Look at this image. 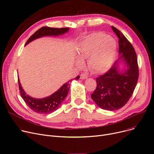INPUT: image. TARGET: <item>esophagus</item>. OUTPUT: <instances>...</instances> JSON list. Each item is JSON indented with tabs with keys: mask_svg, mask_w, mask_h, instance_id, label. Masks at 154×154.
Returning <instances> with one entry per match:
<instances>
[{
	"mask_svg": "<svg viewBox=\"0 0 154 154\" xmlns=\"http://www.w3.org/2000/svg\"><path fill=\"white\" fill-rule=\"evenodd\" d=\"M80 79H81L82 80L86 79H87V75L85 74H84V73H82V74H80Z\"/></svg>",
	"mask_w": 154,
	"mask_h": 154,
	"instance_id": "esophagus-1",
	"label": "esophagus"
}]
</instances>
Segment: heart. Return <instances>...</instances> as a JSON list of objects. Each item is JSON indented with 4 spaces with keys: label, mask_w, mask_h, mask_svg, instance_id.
I'll return each instance as SVG.
<instances>
[{
    "label": "heart",
    "mask_w": 154,
    "mask_h": 154,
    "mask_svg": "<svg viewBox=\"0 0 154 154\" xmlns=\"http://www.w3.org/2000/svg\"><path fill=\"white\" fill-rule=\"evenodd\" d=\"M117 45L111 37L103 33H94L85 37L77 50V56L79 60L77 66L81 67V61L87 59V66L95 73L107 71L115 59Z\"/></svg>",
    "instance_id": "1"
}]
</instances>
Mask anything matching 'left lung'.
Here are the masks:
<instances>
[{
  "mask_svg": "<svg viewBox=\"0 0 154 154\" xmlns=\"http://www.w3.org/2000/svg\"><path fill=\"white\" fill-rule=\"evenodd\" d=\"M112 29L119 39V58L107 73L96 79V89L91 94L97 106L110 111L118 110L127 103L139 78L137 58L133 46L120 30L113 26Z\"/></svg>",
  "mask_w": 154,
  "mask_h": 154,
  "instance_id": "1",
  "label": "left lung"
}]
</instances>
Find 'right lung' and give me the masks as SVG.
Here are the masks:
<instances>
[{
    "mask_svg": "<svg viewBox=\"0 0 154 154\" xmlns=\"http://www.w3.org/2000/svg\"><path fill=\"white\" fill-rule=\"evenodd\" d=\"M69 28H51L48 27H43L37 30L27 41L25 45H27L33 40L44 37L45 36H59L67 33ZM80 76L78 75L75 78V80H79ZM71 80L62 85L60 88L55 92L52 95L42 99H36L32 97L24 91L20 82L19 78H18V83L20 90V94L22 98L27 105L28 107L33 111L42 114H48L54 112L58 109L63 102L65 98L68 94L70 88Z\"/></svg>",
    "mask_w": 154,
    "mask_h": 154,
    "instance_id": "obj_1",
    "label": "right lung"
}]
</instances>
